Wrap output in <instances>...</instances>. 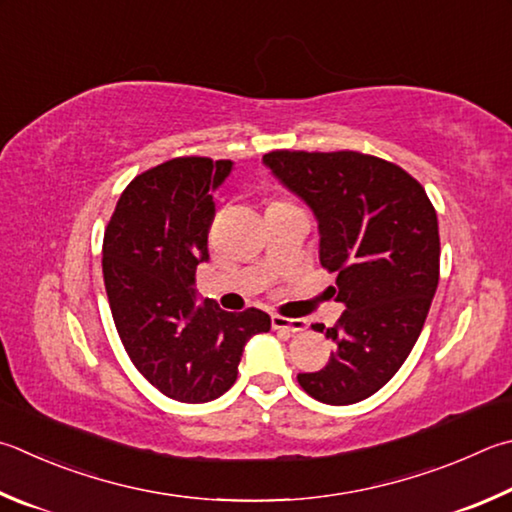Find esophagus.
<instances>
[{"mask_svg":"<svg viewBox=\"0 0 512 512\" xmlns=\"http://www.w3.org/2000/svg\"><path fill=\"white\" fill-rule=\"evenodd\" d=\"M273 329L288 331V333H300L306 329V320H293V318H284V315H273L271 318Z\"/></svg>","mask_w":512,"mask_h":512,"instance_id":"34e87169","label":"esophagus"}]
</instances>
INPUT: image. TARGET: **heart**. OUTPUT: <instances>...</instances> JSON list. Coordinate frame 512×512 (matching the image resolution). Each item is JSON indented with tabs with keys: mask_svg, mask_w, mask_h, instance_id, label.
<instances>
[{
	"mask_svg": "<svg viewBox=\"0 0 512 512\" xmlns=\"http://www.w3.org/2000/svg\"><path fill=\"white\" fill-rule=\"evenodd\" d=\"M273 203H286V201H273ZM273 203H271V206H273Z\"/></svg>",
	"mask_w": 512,
	"mask_h": 512,
	"instance_id": "heart-1",
	"label": "heart"
}]
</instances>
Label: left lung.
Returning a JSON list of instances; mask_svg holds the SVG:
<instances>
[{"mask_svg": "<svg viewBox=\"0 0 512 512\" xmlns=\"http://www.w3.org/2000/svg\"><path fill=\"white\" fill-rule=\"evenodd\" d=\"M264 163L318 217L320 264L336 273L329 288L347 306L327 329L329 362L297 383L327 405L365 401L421 336L439 284L436 210L412 174L371 154L275 150Z\"/></svg>", "mask_w": 512, "mask_h": 512, "instance_id": "8db88e82", "label": "left lung"}]
</instances>
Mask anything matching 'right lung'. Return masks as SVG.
<instances>
[{
	"label": "right lung",
	"mask_w": 512,
	"mask_h": 512,
	"mask_svg": "<svg viewBox=\"0 0 512 512\" xmlns=\"http://www.w3.org/2000/svg\"><path fill=\"white\" fill-rule=\"evenodd\" d=\"M230 161L179 156L150 167L120 194L102 239V275L116 331L134 367L181 403L215 401L237 380L244 345L271 329V315L230 313L194 300L208 259L212 190Z\"/></svg>",
	"instance_id": "add662e5"
}]
</instances>
